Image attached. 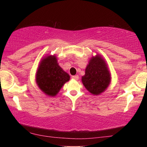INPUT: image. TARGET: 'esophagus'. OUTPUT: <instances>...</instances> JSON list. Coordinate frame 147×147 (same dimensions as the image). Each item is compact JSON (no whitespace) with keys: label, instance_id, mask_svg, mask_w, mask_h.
<instances>
[{"label":"esophagus","instance_id":"esophagus-1","mask_svg":"<svg viewBox=\"0 0 147 147\" xmlns=\"http://www.w3.org/2000/svg\"><path fill=\"white\" fill-rule=\"evenodd\" d=\"M72 78L73 80H78L79 78V76L78 75H75V76H72Z\"/></svg>","mask_w":147,"mask_h":147}]
</instances>
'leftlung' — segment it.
<instances>
[{
	"label": "left lung",
	"mask_w": 147,
	"mask_h": 147,
	"mask_svg": "<svg viewBox=\"0 0 147 147\" xmlns=\"http://www.w3.org/2000/svg\"><path fill=\"white\" fill-rule=\"evenodd\" d=\"M82 82L87 90L94 95H98L107 89L110 84L111 75L102 56L97 54L91 58Z\"/></svg>",
	"instance_id": "obj_1"
}]
</instances>
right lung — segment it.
Instances as JSON below:
<instances>
[{
    "label": "right lung",
    "instance_id": "1",
    "mask_svg": "<svg viewBox=\"0 0 147 147\" xmlns=\"http://www.w3.org/2000/svg\"><path fill=\"white\" fill-rule=\"evenodd\" d=\"M70 76L60 67L56 56L42 59L37 70L36 80L39 89L50 96H55Z\"/></svg>",
    "mask_w": 147,
    "mask_h": 147
}]
</instances>
